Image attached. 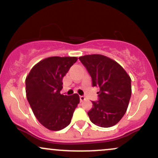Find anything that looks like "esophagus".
Instances as JSON below:
<instances>
[{
  "label": "esophagus",
  "mask_w": 158,
  "mask_h": 158,
  "mask_svg": "<svg viewBox=\"0 0 158 158\" xmlns=\"http://www.w3.org/2000/svg\"><path fill=\"white\" fill-rule=\"evenodd\" d=\"M79 99H80V102H82V101L85 100V98L84 96H80V97H79Z\"/></svg>",
  "instance_id": "34e87169"
}]
</instances>
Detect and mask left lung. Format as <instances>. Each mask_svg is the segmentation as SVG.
I'll return each mask as SVG.
<instances>
[{
    "mask_svg": "<svg viewBox=\"0 0 158 158\" xmlns=\"http://www.w3.org/2000/svg\"><path fill=\"white\" fill-rule=\"evenodd\" d=\"M97 87L99 100L92 101L88 115L96 126L108 128L117 124L126 114L131 95V78L117 61L93 54L79 58Z\"/></svg>",
    "mask_w": 158,
    "mask_h": 158,
    "instance_id": "1",
    "label": "left lung"
}]
</instances>
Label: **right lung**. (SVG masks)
Segmentation results:
<instances>
[{"label": "right lung", "mask_w": 158, "mask_h": 158, "mask_svg": "<svg viewBox=\"0 0 158 158\" xmlns=\"http://www.w3.org/2000/svg\"><path fill=\"white\" fill-rule=\"evenodd\" d=\"M77 57L52 56L37 63L26 78L29 104L39 123L51 131H59L71 122L79 96L60 94L63 77L77 61Z\"/></svg>", "instance_id": "obj_1"}]
</instances>
